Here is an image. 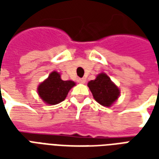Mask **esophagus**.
I'll use <instances>...</instances> for the list:
<instances>
[{"label":"esophagus","mask_w":159,"mask_h":159,"mask_svg":"<svg viewBox=\"0 0 159 159\" xmlns=\"http://www.w3.org/2000/svg\"><path fill=\"white\" fill-rule=\"evenodd\" d=\"M78 83H86V79H85V78H79V79H78Z\"/></svg>","instance_id":"34e87169"}]
</instances>
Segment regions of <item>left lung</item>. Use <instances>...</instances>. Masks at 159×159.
Listing matches in <instances>:
<instances>
[{
	"label": "left lung",
	"instance_id": "obj_1",
	"mask_svg": "<svg viewBox=\"0 0 159 159\" xmlns=\"http://www.w3.org/2000/svg\"><path fill=\"white\" fill-rule=\"evenodd\" d=\"M93 98L104 107H110L119 96V89L105 73L98 75L95 80L88 83Z\"/></svg>",
	"mask_w": 159,
	"mask_h": 159
}]
</instances>
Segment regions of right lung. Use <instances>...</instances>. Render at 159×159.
I'll use <instances>...</instances> for the list:
<instances>
[{"mask_svg": "<svg viewBox=\"0 0 159 159\" xmlns=\"http://www.w3.org/2000/svg\"><path fill=\"white\" fill-rule=\"evenodd\" d=\"M75 85L72 81H63L59 73L53 71L38 87V93L47 104L56 105L66 99L70 89Z\"/></svg>", "mask_w": 159, "mask_h": 159, "instance_id": "right-lung-1", "label": "right lung"}]
</instances>
